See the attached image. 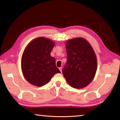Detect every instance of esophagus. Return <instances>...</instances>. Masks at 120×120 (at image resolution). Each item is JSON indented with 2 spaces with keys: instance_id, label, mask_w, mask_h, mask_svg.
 Instances as JSON below:
<instances>
[{
  "instance_id": "esophagus-1",
  "label": "esophagus",
  "mask_w": 120,
  "mask_h": 120,
  "mask_svg": "<svg viewBox=\"0 0 120 120\" xmlns=\"http://www.w3.org/2000/svg\"><path fill=\"white\" fill-rule=\"evenodd\" d=\"M59 70L60 71V72H61V73H62V68L61 67H60V68H59Z\"/></svg>"
}]
</instances>
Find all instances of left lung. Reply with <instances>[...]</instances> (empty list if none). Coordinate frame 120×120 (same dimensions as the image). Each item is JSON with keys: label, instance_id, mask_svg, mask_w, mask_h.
I'll return each instance as SVG.
<instances>
[{"label": "left lung", "instance_id": "1", "mask_svg": "<svg viewBox=\"0 0 120 120\" xmlns=\"http://www.w3.org/2000/svg\"><path fill=\"white\" fill-rule=\"evenodd\" d=\"M67 61L62 69L63 76L72 87L80 89L93 80L97 70L95 52L82 38L68 40L65 45Z\"/></svg>", "mask_w": 120, "mask_h": 120}]
</instances>
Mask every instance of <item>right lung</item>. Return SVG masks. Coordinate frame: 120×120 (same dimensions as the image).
I'll list each match as a JSON object with an SVG mask.
<instances>
[{"label":"right lung","instance_id":"1","mask_svg":"<svg viewBox=\"0 0 120 120\" xmlns=\"http://www.w3.org/2000/svg\"><path fill=\"white\" fill-rule=\"evenodd\" d=\"M55 43L44 37L37 38L27 45L21 60L25 78L34 86H41L49 82L56 73H61L50 52Z\"/></svg>","mask_w":120,"mask_h":120}]
</instances>
